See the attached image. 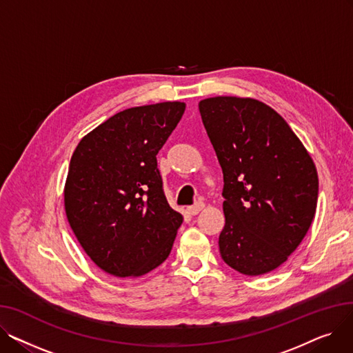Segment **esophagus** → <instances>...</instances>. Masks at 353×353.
<instances>
[{
    "label": "esophagus",
    "mask_w": 353,
    "mask_h": 353,
    "mask_svg": "<svg viewBox=\"0 0 353 353\" xmlns=\"http://www.w3.org/2000/svg\"><path fill=\"white\" fill-rule=\"evenodd\" d=\"M203 209H205V203H203V201H197V203H194L193 206H189V208H188V212L194 216V214L200 213Z\"/></svg>",
    "instance_id": "1"
}]
</instances>
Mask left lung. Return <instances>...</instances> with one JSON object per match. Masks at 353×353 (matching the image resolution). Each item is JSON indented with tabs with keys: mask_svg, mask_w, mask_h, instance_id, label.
Here are the masks:
<instances>
[{
	"mask_svg": "<svg viewBox=\"0 0 353 353\" xmlns=\"http://www.w3.org/2000/svg\"><path fill=\"white\" fill-rule=\"evenodd\" d=\"M199 110L223 172L221 259L242 274H266L288 261L312 225L316 165L285 119L262 101L217 96Z\"/></svg>",
	"mask_w": 353,
	"mask_h": 353,
	"instance_id": "1",
	"label": "left lung"
}]
</instances>
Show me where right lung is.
Here are the masks:
<instances>
[{
  "label": "right lung",
  "instance_id": "add662e5",
  "mask_svg": "<svg viewBox=\"0 0 353 353\" xmlns=\"http://www.w3.org/2000/svg\"><path fill=\"white\" fill-rule=\"evenodd\" d=\"M186 104L132 107L85 134L64 186L68 223L87 256L116 277H140L172 252L183 216L161 189L157 153Z\"/></svg>",
  "mask_w": 353,
  "mask_h": 353
}]
</instances>
